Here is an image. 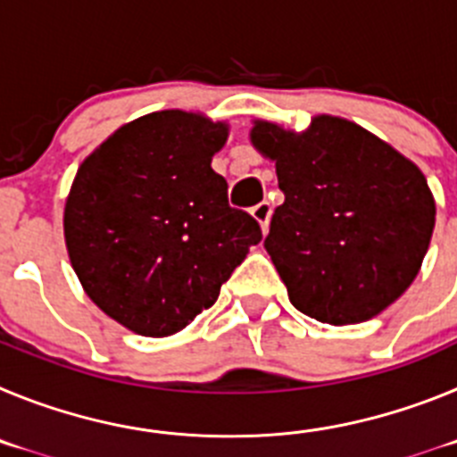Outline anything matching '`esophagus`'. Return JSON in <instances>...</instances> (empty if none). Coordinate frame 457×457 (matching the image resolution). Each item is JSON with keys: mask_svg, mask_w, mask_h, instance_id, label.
<instances>
[{"mask_svg": "<svg viewBox=\"0 0 457 457\" xmlns=\"http://www.w3.org/2000/svg\"><path fill=\"white\" fill-rule=\"evenodd\" d=\"M270 215H272V205H270V201H261V204H256L252 208V217L258 221V224H261V228H263V231H268Z\"/></svg>", "mask_w": 457, "mask_h": 457, "instance_id": "obj_1", "label": "esophagus"}]
</instances>
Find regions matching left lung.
<instances>
[{
    "label": "left lung",
    "instance_id": "8db88e82",
    "mask_svg": "<svg viewBox=\"0 0 457 457\" xmlns=\"http://www.w3.org/2000/svg\"><path fill=\"white\" fill-rule=\"evenodd\" d=\"M252 144L277 167L284 204L265 249L304 316L354 325L414 281L435 228L426 176L407 157L338 116L302 135L256 120Z\"/></svg>",
    "mask_w": 457,
    "mask_h": 457
}]
</instances>
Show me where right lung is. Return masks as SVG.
<instances>
[{
  "label": "right lung",
  "instance_id": "right-lung-1",
  "mask_svg": "<svg viewBox=\"0 0 457 457\" xmlns=\"http://www.w3.org/2000/svg\"><path fill=\"white\" fill-rule=\"evenodd\" d=\"M226 137L228 125L201 114L153 112L78 169L63 210L68 256L88 297L130 332H180L263 237L210 167Z\"/></svg>",
  "mask_w": 457,
  "mask_h": 457
}]
</instances>
